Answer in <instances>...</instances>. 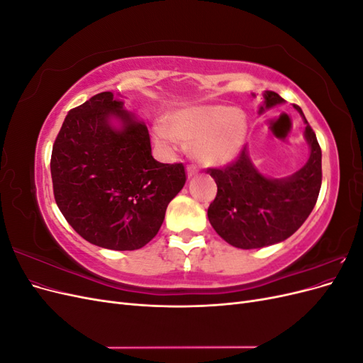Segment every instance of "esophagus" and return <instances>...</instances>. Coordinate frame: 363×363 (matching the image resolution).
Listing matches in <instances>:
<instances>
[{
  "label": "esophagus",
  "instance_id": "obj_1",
  "mask_svg": "<svg viewBox=\"0 0 363 363\" xmlns=\"http://www.w3.org/2000/svg\"><path fill=\"white\" fill-rule=\"evenodd\" d=\"M199 174V169L195 167H188V177H194V175Z\"/></svg>",
  "mask_w": 363,
  "mask_h": 363
}]
</instances>
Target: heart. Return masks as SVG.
<instances>
[{"label":"heart","mask_w":363,"mask_h":363,"mask_svg":"<svg viewBox=\"0 0 363 363\" xmlns=\"http://www.w3.org/2000/svg\"><path fill=\"white\" fill-rule=\"evenodd\" d=\"M245 133L244 116L225 106L183 108L164 118V125H156L160 144L172 140L189 144L191 156L207 167L232 159L242 147Z\"/></svg>","instance_id":"b5f03b06"}]
</instances>
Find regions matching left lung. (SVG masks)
Wrapping results in <instances>:
<instances>
[{
    "label": "left lung",
    "mask_w": 363,
    "mask_h": 363,
    "mask_svg": "<svg viewBox=\"0 0 363 363\" xmlns=\"http://www.w3.org/2000/svg\"><path fill=\"white\" fill-rule=\"evenodd\" d=\"M283 103V98L265 92V106ZM303 118L301 108L295 104ZM263 107H260V112ZM311 157L292 177L271 180L252 167L247 148L223 168H207L218 186L207 216L215 232L236 248H262L281 242L294 235L311 215L323 182L321 147L304 118Z\"/></svg>",
    "instance_id": "1"
}]
</instances>
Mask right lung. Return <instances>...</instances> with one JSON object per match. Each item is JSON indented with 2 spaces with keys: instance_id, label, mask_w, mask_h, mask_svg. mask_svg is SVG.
Instances as JSON below:
<instances>
[{
  "instance_id": "1",
  "label": "right lung",
  "mask_w": 363,
  "mask_h": 363,
  "mask_svg": "<svg viewBox=\"0 0 363 363\" xmlns=\"http://www.w3.org/2000/svg\"><path fill=\"white\" fill-rule=\"evenodd\" d=\"M111 116L123 130L110 127ZM50 167L54 200L69 225L87 242L116 251L147 245L186 183L184 164L152 157L148 128L112 92L69 111Z\"/></svg>"
}]
</instances>
